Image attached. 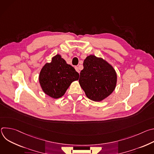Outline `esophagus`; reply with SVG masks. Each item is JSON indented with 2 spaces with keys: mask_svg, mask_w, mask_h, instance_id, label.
I'll return each mask as SVG.
<instances>
[{
  "mask_svg": "<svg viewBox=\"0 0 154 154\" xmlns=\"http://www.w3.org/2000/svg\"><path fill=\"white\" fill-rule=\"evenodd\" d=\"M75 70L79 72V73H80V71H79V68L77 67V66H75Z\"/></svg>",
  "mask_w": 154,
  "mask_h": 154,
  "instance_id": "34e87169",
  "label": "esophagus"
}]
</instances>
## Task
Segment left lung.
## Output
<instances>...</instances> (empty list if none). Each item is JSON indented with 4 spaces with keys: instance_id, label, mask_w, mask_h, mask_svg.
<instances>
[{
    "instance_id": "obj_1",
    "label": "left lung",
    "mask_w": 154,
    "mask_h": 154,
    "mask_svg": "<svg viewBox=\"0 0 154 154\" xmlns=\"http://www.w3.org/2000/svg\"><path fill=\"white\" fill-rule=\"evenodd\" d=\"M116 81L115 69L102 58L90 55L84 60L79 82L90 99L99 102L107 97L114 91Z\"/></svg>"
}]
</instances>
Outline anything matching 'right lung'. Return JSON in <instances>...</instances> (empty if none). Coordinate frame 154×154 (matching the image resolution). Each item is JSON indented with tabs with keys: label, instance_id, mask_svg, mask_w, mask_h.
<instances>
[{
	"label": "right lung",
	"instance_id": "1",
	"mask_svg": "<svg viewBox=\"0 0 154 154\" xmlns=\"http://www.w3.org/2000/svg\"><path fill=\"white\" fill-rule=\"evenodd\" d=\"M79 74L68 64L60 55L54 57L51 63L42 68L39 81L43 91L50 97L57 99L63 96L71 83L77 80Z\"/></svg>",
	"mask_w": 154,
	"mask_h": 154
}]
</instances>
